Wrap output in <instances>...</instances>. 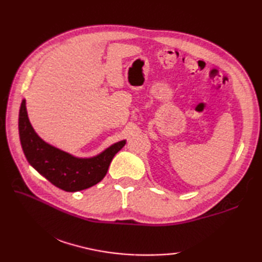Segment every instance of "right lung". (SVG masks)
<instances>
[{
  "instance_id": "add662e5",
  "label": "right lung",
  "mask_w": 262,
  "mask_h": 262,
  "mask_svg": "<svg viewBox=\"0 0 262 262\" xmlns=\"http://www.w3.org/2000/svg\"><path fill=\"white\" fill-rule=\"evenodd\" d=\"M19 135L28 162L54 186L69 192L88 189L101 181L115 154L126 143H116L91 159L72 157L45 143L36 134L28 119L25 100H22L19 113Z\"/></svg>"
}]
</instances>
